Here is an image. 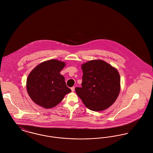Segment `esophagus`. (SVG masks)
<instances>
[{
  "mask_svg": "<svg viewBox=\"0 0 153 153\" xmlns=\"http://www.w3.org/2000/svg\"><path fill=\"white\" fill-rule=\"evenodd\" d=\"M74 89H75V87H71V91H74Z\"/></svg>",
  "mask_w": 153,
  "mask_h": 153,
  "instance_id": "34e87169",
  "label": "esophagus"
}]
</instances>
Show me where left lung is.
Wrapping results in <instances>:
<instances>
[{
    "instance_id": "left-lung-1",
    "label": "left lung",
    "mask_w": 153,
    "mask_h": 153,
    "mask_svg": "<svg viewBox=\"0 0 153 153\" xmlns=\"http://www.w3.org/2000/svg\"><path fill=\"white\" fill-rule=\"evenodd\" d=\"M82 68V87H76L75 91L85 107L94 111L110 107L120 90L118 71L100 60L89 61L83 64Z\"/></svg>"
}]
</instances>
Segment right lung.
<instances>
[{
    "mask_svg": "<svg viewBox=\"0 0 153 153\" xmlns=\"http://www.w3.org/2000/svg\"><path fill=\"white\" fill-rule=\"evenodd\" d=\"M65 66L64 62L53 59L40 63L30 72L26 87L36 104L46 108L54 107L71 91L60 74Z\"/></svg>",
    "mask_w": 153,
    "mask_h": 153,
    "instance_id": "add662e5",
    "label": "right lung"
}]
</instances>
